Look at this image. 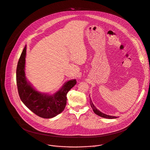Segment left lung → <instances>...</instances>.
<instances>
[{"mask_svg": "<svg viewBox=\"0 0 150 150\" xmlns=\"http://www.w3.org/2000/svg\"><path fill=\"white\" fill-rule=\"evenodd\" d=\"M90 104L91 106V108H92V110L93 111V112H95V114H96V115L100 116L101 117L105 118H108V119H113V118H117V117H114V116H110V115H106L103 112H101V111H99L98 110H97L96 108H95V107L94 106V105L93 104V103H92L91 99H90Z\"/></svg>", "mask_w": 150, "mask_h": 150, "instance_id": "obj_1", "label": "left lung"}]
</instances>
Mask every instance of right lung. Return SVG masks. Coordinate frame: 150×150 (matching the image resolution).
I'll use <instances>...</instances> for the list:
<instances>
[{
  "instance_id": "right-lung-1",
  "label": "right lung",
  "mask_w": 150,
  "mask_h": 150,
  "mask_svg": "<svg viewBox=\"0 0 150 150\" xmlns=\"http://www.w3.org/2000/svg\"><path fill=\"white\" fill-rule=\"evenodd\" d=\"M26 46L19 58L16 68V83L19 97L23 103L34 114L43 118H53L62 112L66 106L68 91L76 83V79L67 82L52 95L38 92L27 82L25 74Z\"/></svg>"
}]
</instances>
